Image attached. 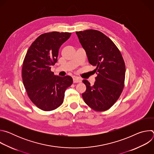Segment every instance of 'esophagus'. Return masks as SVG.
<instances>
[{"label": "esophagus", "instance_id": "obj_1", "mask_svg": "<svg viewBox=\"0 0 154 154\" xmlns=\"http://www.w3.org/2000/svg\"><path fill=\"white\" fill-rule=\"evenodd\" d=\"M82 82V79L79 77H74L73 78V82L74 83H80Z\"/></svg>", "mask_w": 154, "mask_h": 154}]
</instances>
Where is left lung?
<instances>
[{
  "mask_svg": "<svg viewBox=\"0 0 154 154\" xmlns=\"http://www.w3.org/2000/svg\"><path fill=\"white\" fill-rule=\"evenodd\" d=\"M76 34L97 74L93 86L83 80L86 90L82 97L94 111H106L119 99L124 86L125 66L122 54L115 43L98 30L90 29Z\"/></svg>",
  "mask_w": 154,
  "mask_h": 154,
  "instance_id": "8db88e82",
  "label": "left lung"
}]
</instances>
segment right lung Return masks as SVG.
I'll use <instances>...</instances> for the list:
<instances>
[{"instance_id": "1", "label": "right lung", "mask_w": 154, "mask_h": 154, "mask_svg": "<svg viewBox=\"0 0 154 154\" xmlns=\"http://www.w3.org/2000/svg\"><path fill=\"white\" fill-rule=\"evenodd\" d=\"M71 33L52 32L39 35L24 58L22 76L31 101L43 111H52L63 102L64 92L73 83L71 77L55 75L51 66L57 61L60 46Z\"/></svg>"}]
</instances>
